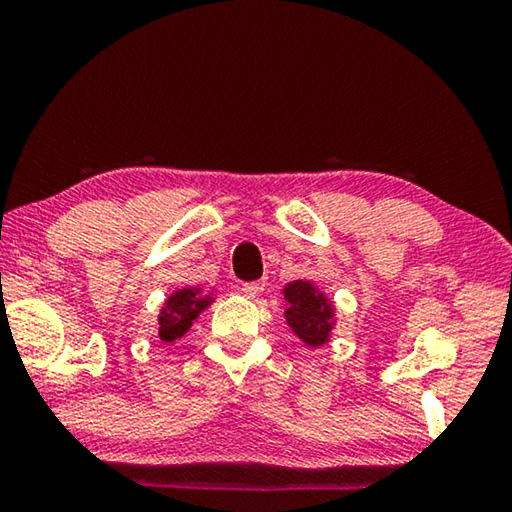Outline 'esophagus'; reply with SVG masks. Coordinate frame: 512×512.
Listing matches in <instances>:
<instances>
[{
    "label": "esophagus",
    "mask_w": 512,
    "mask_h": 512,
    "mask_svg": "<svg viewBox=\"0 0 512 512\" xmlns=\"http://www.w3.org/2000/svg\"><path fill=\"white\" fill-rule=\"evenodd\" d=\"M265 290V281H254V283H242V288H240V292L245 294L247 299H254V297H258V294H261Z\"/></svg>",
    "instance_id": "1"
}]
</instances>
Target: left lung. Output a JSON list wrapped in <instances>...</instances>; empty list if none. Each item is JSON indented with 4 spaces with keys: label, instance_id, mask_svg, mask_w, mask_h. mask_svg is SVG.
<instances>
[{
    "label": "left lung",
    "instance_id": "1",
    "mask_svg": "<svg viewBox=\"0 0 512 512\" xmlns=\"http://www.w3.org/2000/svg\"><path fill=\"white\" fill-rule=\"evenodd\" d=\"M281 292L285 297L283 317L292 333L301 339V344L310 351L326 346L337 326L335 303L326 297V292L306 279L288 283Z\"/></svg>",
    "mask_w": 512,
    "mask_h": 512
}]
</instances>
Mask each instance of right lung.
Wrapping results in <instances>:
<instances>
[{
	"label": "right lung",
	"mask_w": 512,
	"mask_h": 512,
	"mask_svg": "<svg viewBox=\"0 0 512 512\" xmlns=\"http://www.w3.org/2000/svg\"><path fill=\"white\" fill-rule=\"evenodd\" d=\"M213 292H204L197 285H186L170 292L164 306H161L157 315V337L164 344H175L177 339H182L188 328L193 326V321L202 315V312L211 306Z\"/></svg>",
	"instance_id": "obj_1"
}]
</instances>
